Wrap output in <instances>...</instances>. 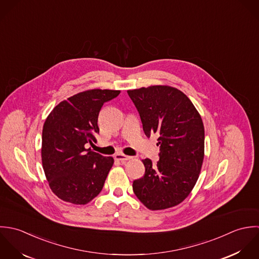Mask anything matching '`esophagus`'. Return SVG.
Wrapping results in <instances>:
<instances>
[{"instance_id":"obj_1","label":"esophagus","mask_w":259,"mask_h":259,"mask_svg":"<svg viewBox=\"0 0 259 259\" xmlns=\"http://www.w3.org/2000/svg\"><path fill=\"white\" fill-rule=\"evenodd\" d=\"M114 158H115V160H117V161L125 162V161H127V160H130L132 157H131V156L124 155V154H122V153H117V154H115Z\"/></svg>"}]
</instances>
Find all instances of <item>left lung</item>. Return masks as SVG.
I'll return each mask as SVG.
<instances>
[{"label":"left lung","instance_id":"obj_1","mask_svg":"<svg viewBox=\"0 0 259 259\" xmlns=\"http://www.w3.org/2000/svg\"><path fill=\"white\" fill-rule=\"evenodd\" d=\"M147 137L158 136L159 160H142L145 174L133 181L137 198L151 210L178 205L193 189L204 158L202 119L180 90L150 86L127 91Z\"/></svg>","mask_w":259,"mask_h":259}]
</instances>
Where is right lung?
Instances as JSON below:
<instances>
[{
	"mask_svg": "<svg viewBox=\"0 0 259 259\" xmlns=\"http://www.w3.org/2000/svg\"><path fill=\"white\" fill-rule=\"evenodd\" d=\"M118 90L94 89L58 104L47 117L42 133V163L53 192L73 204H87L102 190L113 157L86 148L97 142L98 116Z\"/></svg>",
	"mask_w": 259,
	"mask_h": 259,
	"instance_id": "obj_1",
	"label": "right lung"
}]
</instances>
